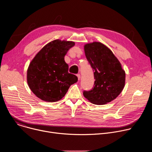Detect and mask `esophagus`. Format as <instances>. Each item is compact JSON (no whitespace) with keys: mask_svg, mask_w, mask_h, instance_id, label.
<instances>
[{"mask_svg":"<svg viewBox=\"0 0 152 152\" xmlns=\"http://www.w3.org/2000/svg\"><path fill=\"white\" fill-rule=\"evenodd\" d=\"M77 76L78 80H79V79H80V74H77Z\"/></svg>","mask_w":152,"mask_h":152,"instance_id":"obj_1","label":"esophagus"}]
</instances>
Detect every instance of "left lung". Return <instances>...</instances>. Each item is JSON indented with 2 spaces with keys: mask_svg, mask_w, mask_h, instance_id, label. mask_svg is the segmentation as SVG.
Masks as SVG:
<instances>
[{
  "mask_svg": "<svg viewBox=\"0 0 152 152\" xmlns=\"http://www.w3.org/2000/svg\"><path fill=\"white\" fill-rule=\"evenodd\" d=\"M86 59L93 68L94 85L90 91H84L83 96L95 104H104L114 100L123 91L126 74L121 64L107 46L100 42L84 46Z\"/></svg>",
  "mask_w": 152,
  "mask_h": 152,
  "instance_id": "left-lung-1",
  "label": "left lung"
}]
</instances>
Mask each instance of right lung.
I'll list each match as a JSON object with an SVG mask.
<instances>
[{
	"mask_svg": "<svg viewBox=\"0 0 152 152\" xmlns=\"http://www.w3.org/2000/svg\"><path fill=\"white\" fill-rule=\"evenodd\" d=\"M75 42L55 39L43 47L29 64L27 82L31 90L39 99L55 102L66 95L77 77L69 73L64 56L74 46Z\"/></svg>",
	"mask_w": 152,
	"mask_h": 152,
	"instance_id": "1",
	"label": "right lung"
}]
</instances>
